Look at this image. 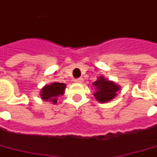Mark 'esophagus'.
Returning a JSON list of instances; mask_svg holds the SVG:
<instances>
[{
	"instance_id": "esophagus-1",
	"label": "esophagus",
	"mask_w": 157,
	"mask_h": 157,
	"mask_svg": "<svg viewBox=\"0 0 157 157\" xmlns=\"http://www.w3.org/2000/svg\"><path fill=\"white\" fill-rule=\"evenodd\" d=\"M83 80H84V79H83V78H76L74 81H75L76 83H78V84H80V83H82V82H83Z\"/></svg>"
}]
</instances>
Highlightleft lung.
I'll return each mask as SVG.
<instances>
[{"mask_svg": "<svg viewBox=\"0 0 157 157\" xmlns=\"http://www.w3.org/2000/svg\"><path fill=\"white\" fill-rule=\"evenodd\" d=\"M94 85L96 88V92L94 94V97L100 102H107L113 100L116 93L120 90V86L115 85L113 82L105 79L103 77H100L97 81L94 82Z\"/></svg>", "mask_w": 157, "mask_h": 157, "instance_id": "8db88e82", "label": "left lung"}]
</instances>
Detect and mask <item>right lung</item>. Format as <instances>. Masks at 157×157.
Listing matches in <instances>:
<instances>
[{
	"label": "right lung",
	"instance_id": "1",
	"mask_svg": "<svg viewBox=\"0 0 157 157\" xmlns=\"http://www.w3.org/2000/svg\"><path fill=\"white\" fill-rule=\"evenodd\" d=\"M65 89V85L63 83H52V85H47L41 91V97L43 100L50 101L56 104L57 97L63 95Z\"/></svg>",
	"mask_w": 157,
	"mask_h": 157
}]
</instances>
